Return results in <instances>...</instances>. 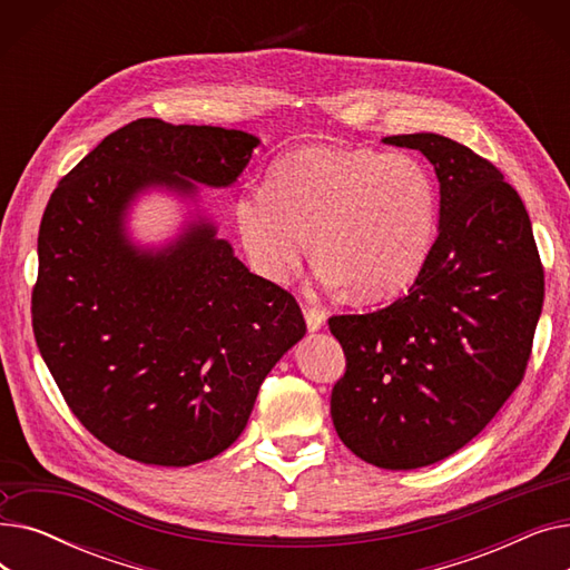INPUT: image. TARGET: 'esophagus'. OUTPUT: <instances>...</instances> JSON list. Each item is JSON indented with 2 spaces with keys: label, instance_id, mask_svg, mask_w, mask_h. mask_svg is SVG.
<instances>
[{
  "label": "esophagus",
  "instance_id": "obj_1",
  "mask_svg": "<svg viewBox=\"0 0 570 570\" xmlns=\"http://www.w3.org/2000/svg\"><path fill=\"white\" fill-rule=\"evenodd\" d=\"M325 318H327V314L323 309H316V307H307L305 309V321H307L309 333H318L321 327H323V323H325Z\"/></svg>",
  "mask_w": 570,
  "mask_h": 570
}]
</instances>
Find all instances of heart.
<instances>
[{
	"instance_id": "b5f03b06",
	"label": "heart",
	"mask_w": 570,
	"mask_h": 570,
	"mask_svg": "<svg viewBox=\"0 0 570 570\" xmlns=\"http://www.w3.org/2000/svg\"><path fill=\"white\" fill-rule=\"evenodd\" d=\"M233 226L258 277L286 284L312 235L318 284L353 286L363 301H379L423 269L436 191L430 170L411 155L312 145L279 157L265 185L237 191Z\"/></svg>"
}]
</instances>
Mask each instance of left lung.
<instances>
[{"instance_id":"obj_1","label":"left lung","mask_w":570,"mask_h":570,"mask_svg":"<svg viewBox=\"0 0 570 570\" xmlns=\"http://www.w3.org/2000/svg\"><path fill=\"white\" fill-rule=\"evenodd\" d=\"M383 142L434 166L439 235L404 297L327 321L346 355L331 413L353 455L406 471L458 453L513 395L546 284L524 203L488 159L439 134Z\"/></svg>"}]
</instances>
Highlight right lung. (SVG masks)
<instances>
[{"label":"right lung","mask_w":570,"mask_h":570,"mask_svg":"<svg viewBox=\"0 0 570 570\" xmlns=\"http://www.w3.org/2000/svg\"><path fill=\"white\" fill-rule=\"evenodd\" d=\"M261 138L155 117L106 136L48 200L35 337L78 421L115 453L189 466L245 432L258 387L307 333L295 297L239 261L200 187L237 183ZM153 190L184 213L161 246L132 237Z\"/></svg>","instance_id":"add662e5"}]
</instances>
